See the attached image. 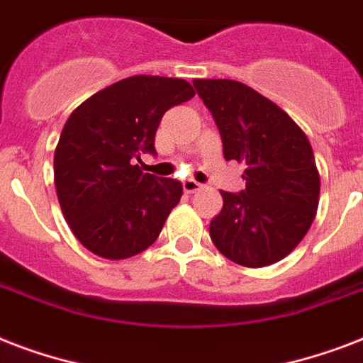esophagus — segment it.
Here are the masks:
<instances>
[{
	"instance_id": "esophagus-1",
	"label": "esophagus",
	"mask_w": 363,
	"mask_h": 363,
	"mask_svg": "<svg viewBox=\"0 0 363 363\" xmlns=\"http://www.w3.org/2000/svg\"><path fill=\"white\" fill-rule=\"evenodd\" d=\"M182 188H184V192L194 194L198 192L199 188H201V184H199L198 181H194V179H184V181H182Z\"/></svg>"
}]
</instances>
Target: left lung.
Masks as SVG:
<instances>
[{
	"label": "left lung",
	"mask_w": 363,
	"mask_h": 363,
	"mask_svg": "<svg viewBox=\"0 0 363 363\" xmlns=\"http://www.w3.org/2000/svg\"><path fill=\"white\" fill-rule=\"evenodd\" d=\"M194 86L220 131L224 158L247 165L241 192H220L211 220L215 247L245 267H264L298 247L315 220L320 177L301 128L271 99L228 79Z\"/></svg>",
	"instance_id": "left-lung-1"
}]
</instances>
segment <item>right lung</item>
Here are the masks:
<instances>
[{"mask_svg":"<svg viewBox=\"0 0 363 363\" xmlns=\"http://www.w3.org/2000/svg\"><path fill=\"white\" fill-rule=\"evenodd\" d=\"M194 94L182 79L137 75L71 113L54 152V184L65 222L90 252L124 259L158 239L182 184L133 164L141 154H156L162 116Z\"/></svg>","mask_w":363,"mask_h":363,"instance_id":"right-lung-1","label":"right lung"}]
</instances>
